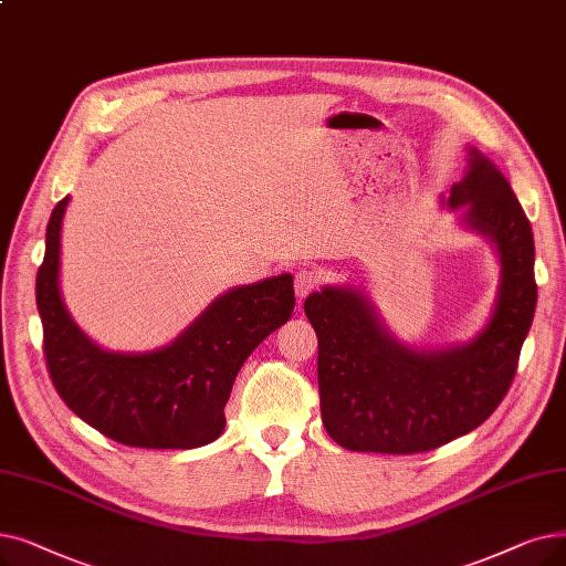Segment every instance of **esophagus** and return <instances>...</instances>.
Instances as JSON below:
<instances>
[{"label":"esophagus","mask_w":566,"mask_h":566,"mask_svg":"<svg viewBox=\"0 0 566 566\" xmlns=\"http://www.w3.org/2000/svg\"><path fill=\"white\" fill-rule=\"evenodd\" d=\"M316 286H318L316 270H307V268L298 270V275H296V296L298 298H305L307 293H312Z\"/></svg>","instance_id":"34e87169"}]
</instances>
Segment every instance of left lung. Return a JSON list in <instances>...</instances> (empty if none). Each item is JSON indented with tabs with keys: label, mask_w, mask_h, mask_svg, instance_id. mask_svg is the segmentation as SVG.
<instances>
[{
	"label": "left lung",
	"mask_w": 566,
	"mask_h": 566,
	"mask_svg": "<svg viewBox=\"0 0 566 566\" xmlns=\"http://www.w3.org/2000/svg\"><path fill=\"white\" fill-rule=\"evenodd\" d=\"M441 206L493 242L500 286L483 331L419 349L392 337L356 286H324L305 301L318 337V398L326 432L367 453H421L479 428L506 396L536 307L534 238L497 166L467 147V168Z\"/></svg>",
	"instance_id": "1"
}]
</instances>
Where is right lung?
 Returning a JSON list of instances; mask_svg holds the SVG:
<instances>
[{
  "instance_id": "add662e5",
  "label": "right lung",
  "mask_w": 566,
  "mask_h": 566,
  "mask_svg": "<svg viewBox=\"0 0 566 566\" xmlns=\"http://www.w3.org/2000/svg\"><path fill=\"white\" fill-rule=\"evenodd\" d=\"M55 206L36 275L48 373L66 407L102 434L138 449H196L224 432L233 381L259 344L291 318L293 277L277 275L217 296L166 347L108 352L73 322L60 291L62 219Z\"/></svg>"
}]
</instances>
